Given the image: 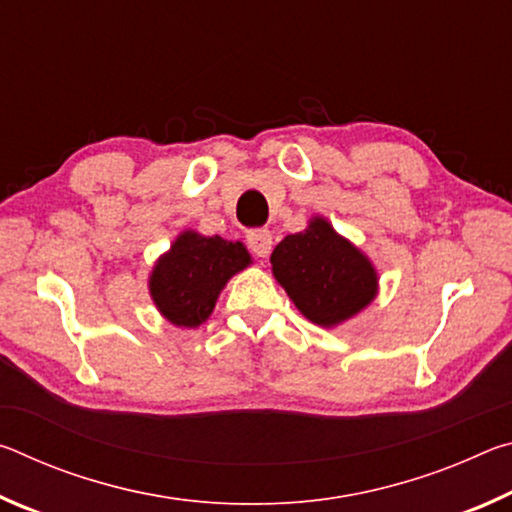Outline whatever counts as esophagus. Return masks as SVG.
I'll use <instances>...</instances> for the list:
<instances>
[{
	"mask_svg": "<svg viewBox=\"0 0 512 512\" xmlns=\"http://www.w3.org/2000/svg\"><path fill=\"white\" fill-rule=\"evenodd\" d=\"M246 241H248L250 250H253L257 257H268V255H271V250H273L271 230H266V228L250 230L248 235H246Z\"/></svg>",
	"mask_w": 512,
	"mask_h": 512,
	"instance_id": "34e87169",
	"label": "esophagus"
}]
</instances>
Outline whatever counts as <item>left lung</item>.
Returning a JSON list of instances; mask_svg holds the SVG:
<instances>
[{
    "label": "left lung",
    "mask_w": 512,
    "mask_h": 512,
    "mask_svg": "<svg viewBox=\"0 0 512 512\" xmlns=\"http://www.w3.org/2000/svg\"><path fill=\"white\" fill-rule=\"evenodd\" d=\"M271 271L300 314L327 329L361 314L379 293L370 257L320 214L275 246Z\"/></svg>",
    "instance_id": "obj_1"
}]
</instances>
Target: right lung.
<instances>
[{
    "instance_id": "obj_1",
    "label": "right lung",
    "mask_w": 512,
    "mask_h": 512,
    "mask_svg": "<svg viewBox=\"0 0 512 512\" xmlns=\"http://www.w3.org/2000/svg\"><path fill=\"white\" fill-rule=\"evenodd\" d=\"M250 264L253 257L241 241L183 230L155 259L149 273L151 300L171 325L196 329L212 316L225 284Z\"/></svg>"
}]
</instances>
